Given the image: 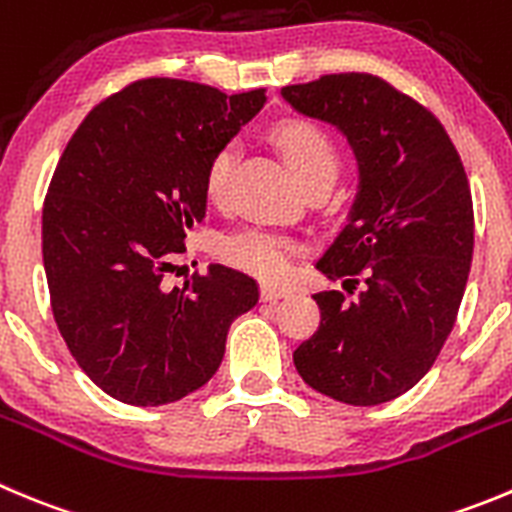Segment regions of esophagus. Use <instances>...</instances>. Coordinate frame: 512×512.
Instances as JSON below:
<instances>
[{"mask_svg":"<svg viewBox=\"0 0 512 512\" xmlns=\"http://www.w3.org/2000/svg\"><path fill=\"white\" fill-rule=\"evenodd\" d=\"M290 293H293V290L285 288V285H272V283H262L260 285V298L265 300V303H272V300H280V298H288Z\"/></svg>","mask_w":512,"mask_h":512,"instance_id":"34e87169","label":"esophagus"}]
</instances>
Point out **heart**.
Here are the masks:
<instances>
[{
	"label": "heart",
	"mask_w": 512,
	"mask_h": 512,
	"mask_svg": "<svg viewBox=\"0 0 512 512\" xmlns=\"http://www.w3.org/2000/svg\"><path fill=\"white\" fill-rule=\"evenodd\" d=\"M278 148L283 151L285 161L298 176L300 184L308 186L318 179H331L338 171V156L333 143L326 133L303 121H288L275 128L272 133ZM234 148H219L214 159L209 161L204 191L212 202H222L227 194L229 171H232ZM300 245L280 232H267V229H247V232L229 234L219 242V255L229 265L252 272L257 278L278 280L293 265V257L298 255Z\"/></svg>",
	"instance_id": "1"
}]
</instances>
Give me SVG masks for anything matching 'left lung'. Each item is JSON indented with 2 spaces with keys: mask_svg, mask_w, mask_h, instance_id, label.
<instances>
[{
  "mask_svg": "<svg viewBox=\"0 0 512 512\" xmlns=\"http://www.w3.org/2000/svg\"><path fill=\"white\" fill-rule=\"evenodd\" d=\"M280 95L336 126L358 166L346 224L315 267L361 293L313 295L321 326L295 348V369L343 404H384L432 369L455 326L475 242L465 166L442 123L376 75H323Z\"/></svg>",
  "mask_w": 512,
  "mask_h": 512,
  "instance_id": "1",
  "label": "left lung"
}]
</instances>
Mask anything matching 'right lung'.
Masks as SVG:
<instances>
[{"label":"right lung","instance_id":"obj_1","mask_svg":"<svg viewBox=\"0 0 512 512\" xmlns=\"http://www.w3.org/2000/svg\"><path fill=\"white\" fill-rule=\"evenodd\" d=\"M174 78L136 80L85 116L42 209L55 323L80 369L113 399L159 407L207 384L237 315L260 290L209 265L184 288L166 272L207 214L209 161L265 105Z\"/></svg>","mask_w":512,"mask_h":512}]
</instances>
